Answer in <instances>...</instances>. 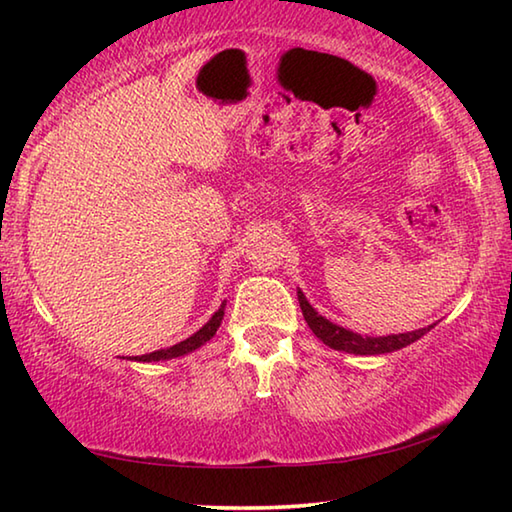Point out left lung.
<instances>
[{"label": "left lung", "instance_id": "8db88e82", "mask_svg": "<svg viewBox=\"0 0 512 512\" xmlns=\"http://www.w3.org/2000/svg\"><path fill=\"white\" fill-rule=\"evenodd\" d=\"M298 302L302 309V316H305L307 325L311 332H314L320 341L334 350H343L350 354H386V352H395L402 350L406 345L415 343L422 339L424 334L433 329V325L415 329V332H406V334H388V336H361L357 332H350L341 325H334L332 320H327L325 316H320L318 311L309 305L305 293L298 289Z\"/></svg>", "mask_w": 512, "mask_h": 512}]
</instances>
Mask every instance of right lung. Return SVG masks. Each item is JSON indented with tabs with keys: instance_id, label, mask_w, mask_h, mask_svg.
Listing matches in <instances>:
<instances>
[{
	"instance_id": "add662e5",
	"label": "right lung",
	"mask_w": 512,
	"mask_h": 512,
	"mask_svg": "<svg viewBox=\"0 0 512 512\" xmlns=\"http://www.w3.org/2000/svg\"><path fill=\"white\" fill-rule=\"evenodd\" d=\"M223 309L225 305H221L219 311H214V316L207 320V323L198 329L196 334L189 336V339L180 341L176 345H171V348H164V350H155V352H149V354H142V357H135V361H167V359H176V357H183V354H189L201 348V345H205L207 341L212 339V336L216 334V329H219L221 320H223Z\"/></svg>"
}]
</instances>
